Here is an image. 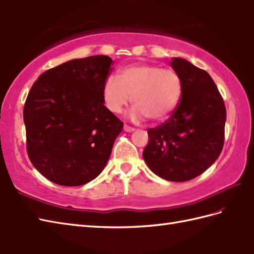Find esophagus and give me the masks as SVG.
<instances>
[{
    "label": "esophagus",
    "mask_w": 254,
    "mask_h": 254,
    "mask_svg": "<svg viewBox=\"0 0 254 254\" xmlns=\"http://www.w3.org/2000/svg\"><path fill=\"white\" fill-rule=\"evenodd\" d=\"M124 130L127 131V132H131V131L134 130V128L128 126V125H124Z\"/></svg>",
    "instance_id": "esophagus-1"
}]
</instances>
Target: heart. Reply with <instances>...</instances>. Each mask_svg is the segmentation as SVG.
Wrapping results in <instances>:
<instances>
[{"label":"heart","instance_id":"b5f03b06","mask_svg":"<svg viewBox=\"0 0 254 254\" xmlns=\"http://www.w3.org/2000/svg\"><path fill=\"white\" fill-rule=\"evenodd\" d=\"M182 77L172 68L153 64H134L123 68L120 79L106 78L103 84V101L112 113L120 114L131 101L136 105L131 118H145L159 124L168 120L176 111L183 97Z\"/></svg>","mask_w":254,"mask_h":254}]
</instances>
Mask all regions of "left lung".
Here are the masks:
<instances>
[{"mask_svg":"<svg viewBox=\"0 0 254 254\" xmlns=\"http://www.w3.org/2000/svg\"><path fill=\"white\" fill-rule=\"evenodd\" d=\"M171 66L182 77L183 97L167 121L148 129L142 155L159 177L187 182L206 171L221 154L226 108L205 70L179 58H174Z\"/></svg>","mask_w":254,"mask_h":254,"instance_id":"1","label":"left lung"}]
</instances>
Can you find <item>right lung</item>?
<instances>
[{"label": "right lung", "mask_w": 254, "mask_h": 254, "mask_svg": "<svg viewBox=\"0 0 254 254\" xmlns=\"http://www.w3.org/2000/svg\"><path fill=\"white\" fill-rule=\"evenodd\" d=\"M113 61L71 60L40 75L24 106L27 153L50 182L67 187L98 177L124 123L103 104Z\"/></svg>", "instance_id": "1"}]
</instances>
